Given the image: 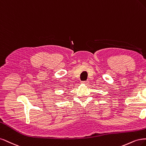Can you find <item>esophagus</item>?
<instances>
[{
  "label": "esophagus",
  "mask_w": 146,
  "mask_h": 146,
  "mask_svg": "<svg viewBox=\"0 0 146 146\" xmlns=\"http://www.w3.org/2000/svg\"><path fill=\"white\" fill-rule=\"evenodd\" d=\"M88 81H83L82 82V84H85V85H88Z\"/></svg>",
  "instance_id": "esophagus-1"
}]
</instances>
